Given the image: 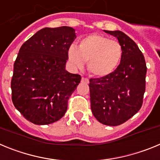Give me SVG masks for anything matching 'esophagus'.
Wrapping results in <instances>:
<instances>
[{
    "instance_id": "1",
    "label": "esophagus",
    "mask_w": 160,
    "mask_h": 160,
    "mask_svg": "<svg viewBox=\"0 0 160 160\" xmlns=\"http://www.w3.org/2000/svg\"><path fill=\"white\" fill-rule=\"evenodd\" d=\"M82 82L86 83V84H88L89 83V79L87 78H82Z\"/></svg>"
}]
</instances>
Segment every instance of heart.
<instances>
[{"label":"heart","mask_w":160,"mask_h":160,"mask_svg":"<svg viewBox=\"0 0 160 160\" xmlns=\"http://www.w3.org/2000/svg\"><path fill=\"white\" fill-rule=\"evenodd\" d=\"M68 60L74 69H82L88 62V70L93 75L104 77L112 73L122 56V45L98 33L90 34L79 42L78 47L71 45Z\"/></svg>","instance_id":"heart-1"}]
</instances>
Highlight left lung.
Returning a JSON list of instances; mask_svg holds the SVG:
<instances>
[{
	"label": "left lung",
	"instance_id": "obj_1",
	"mask_svg": "<svg viewBox=\"0 0 160 160\" xmlns=\"http://www.w3.org/2000/svg\"><path fill=\"white\" fill-rule=\"evenodd\" d=\"M104 31L117 38L122 45V56L112 73L90 79V107L98 122L118 126L134 116L142 107L147 66L141 50L128 35L119 30Z\"/></svg>",
	"mask_w": 160,
	"mask_h": 160
}]
</instances>
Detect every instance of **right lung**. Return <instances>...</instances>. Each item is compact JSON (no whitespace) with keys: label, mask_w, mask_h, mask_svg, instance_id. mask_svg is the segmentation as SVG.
<instances>
[{"label":"right lung","mask_w":160,"mask_h":160,"mask_svg":"<svg viewBox=\"0 0 160 160\" xmlns=\"http://www.w3.org/2000/svg\"><path fill=\"white\" fill-rule=\"evenodd\" d=\"M75 38L69 26L44 28L20 49L11 81L12 101L29 122L47 125L66 114L68 100L81 81L79 74L65 69Z\"/></svg>","instance_id":"1"}]
</instances>
